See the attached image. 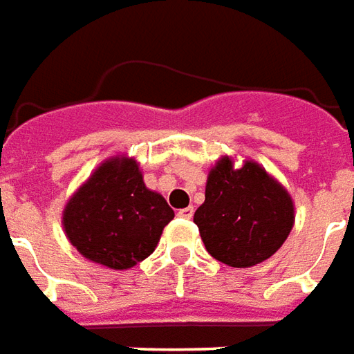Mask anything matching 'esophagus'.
I'll use <instances>...</instances> for the list:
<instances>
[{"label": "esophagus", "instance_id": "1", "mask_svg": "<svg viewBox=\"0 0 354 354\" xmlns=\"http://www.w3.org/2000/svg\"><path fill=\"white\" fill-rule=\"evenodd\" d=\"M177 214L181 216V218H185V220H191V218H193V214H194V208H193V206H187V208H181V210H179Z\"/></svg>", "mask_w": 354, "mask_h": 354}]
</instances>
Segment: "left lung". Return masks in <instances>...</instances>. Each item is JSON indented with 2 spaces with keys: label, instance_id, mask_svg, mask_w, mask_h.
Returning <instances> with one entry per match:
<instances>
[{
  "label": "left lung",
  "instance_id": "8db88e82",
  "mask_svg": "<svg viewBox=\"0 0 354 354\" xmlns=\"http://www.w3.org/2000/svg\"><path fill=\"white\" fill-rule=\"evenodd\" d=\"M194 224L214 259L245 269L269 259L286 241L294 226V201L257 161L236 167L230 156H222L208 171Z\"/></svg>",
  "mask_w": 354,
  "mask_h": 354
}]
</instances>
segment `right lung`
<instances>
[{"label": "right lung", "instance_id": "right-lung-1", "mask_svg": "<svg viewBox=\"0 0 354 354\" xmlns=\"http://www.w3.org/2000/svg\"><path fill=\"white\" fill-rule=\"evenodd\" d=\"M173 216L167 201L146 187L138 161L113 156L70 196L62 226L85 259L127 271L153 253Z\"/></svg>", "mask_w": 354, "mask_h": 354}]
</instances>
